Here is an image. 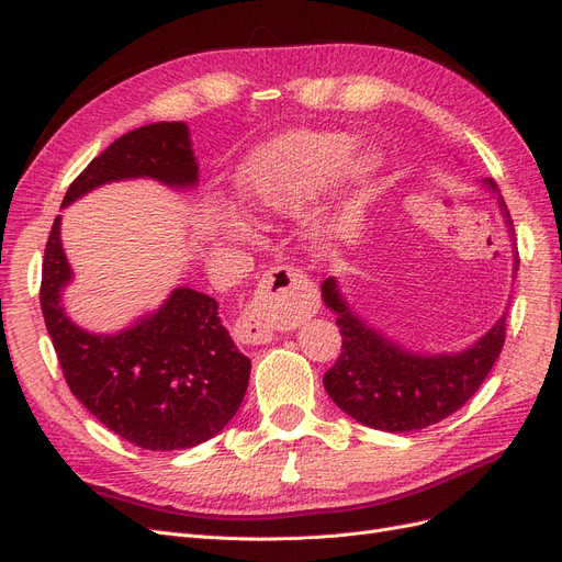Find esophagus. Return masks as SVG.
Returning <instances> with one entry per match:
<instances>
[{"mask_svg": "<svg viewBox=\"0 0 562 562\" xmlns=\"http://www.w3.org/2000/svg\"><path fill=\"white\" fill-rule=\"evenodd\" d=\"M318 308V293L312 279L297 267L281 265L265 274L256 297L237 321V339L241 344H267L277 330H293Z\"/></svg>", "mask_w": 562, "mask_h": 562, "instance_id": "1", "label": "esophagus"}]
</instances>
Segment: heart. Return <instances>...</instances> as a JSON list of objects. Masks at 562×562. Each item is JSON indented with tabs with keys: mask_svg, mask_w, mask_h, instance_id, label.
<instances>
[{
	"mask_svg": "<svg viewBox=\"0 0 562 562\" xmlns=\"http://www.w3.org/2000/svg\"><path fill=\"white\" fill-rule=\"evenodd\" d=\"M353 153V139L341 132L295 130L258 146L239 169V202L250 214L290 216L337 183L333 200L308 216V235L327 250L348 246L356 237L358 206L376 165ZM232 237L246 235L239 216L227 218Z\"/></svg>",
	"mask_w": 562,
	"mask_h": 562,
	"instance_id": "obj_1",
	"label": "heart"
}]
</instances>
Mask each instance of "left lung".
I'll return each instance as SVG.
<instances>
[{"mask_svg": "<svg viewBox=\"0 0 562 562\" xmlns=\"http://www.w3.org/2000/svg\"><path fill=\"white\" fill-rule=\"evenodd\" d=\"M483 186L499 192L493 179H483ZM497 200L509 218L507 204ZM321 290L341 333V353L325 372L323 385L341 412L376 430L412 432L449 418L479 391L505 346L507 314L468 351L409 353L364 325L348 308L333 277L323 281Z\"/></svg>", "mask_w": 562, "mask_h": 562, "instance_id": "left-lung-1", "label": "left lung"}]
</instances>
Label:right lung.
Instances as JSON below:
<instances>
[{
	"mask_svg": "<svg viewBox=\"0 0 562 562\" xmlns=\"http://www.w3.org/2000/svg\"><path fill=\"white\" fill-rule=\"evenodd\" d=\"M137 177L171 188L198 183L186 123H153L123 134L74 179L63 206L104 183ZM69 281L57 216L38 300L69 391L97 420L148 451L198 447L225 428L246 395L250 360L223 327L214 297L177 288L156 314L127 330L92 335L76 327L60 304Z\"/></svg>",
	"mask_w": 562,
	"mask_h": 562,
	"instance_id": "add662e5",
	"label": "right lung"
}]
</instances>
